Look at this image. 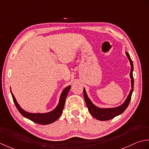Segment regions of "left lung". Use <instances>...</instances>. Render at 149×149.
<instances>
[{"instance_id": "8db88e82", "label": "left lung", "mask_w": 149, "mask_h": 149, "mask_svg": "<svg viewBox=\"0 0 149 149\" xmlns=\"http://www.w3.org/2000/svg\"><path fill=\"white\" fill-rule=\"evenodd\" d=\"M126 54L130 61V65H131V69H130V77L131 78V84H132V89L130 90L129 95L127 96V98L126 99L125 102L123 104L119 106L118 107L115 108H109V109H101L96 107L93 103L91 102L89 98L86 94V90L84 89V96L85 98V101H86V104L87 107L88 108L89 113L92 115L93 117H95L96 119L101 121H105V120H109L116 117L118 115L121 114L125 109L128 107V105L130 103V99H131L132 94L133 92V89H134V78H133L132 71H133V63L131 58H130V55L129 53L126 52Z\"/></svg>"}]
</instances>
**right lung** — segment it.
<instances>
[{
    "mask_svg": "<svg viewBox=\"0 0 149 149\" xmlns=\"http://www.w3.org/2000/svg\"><path fill=\"white\" fill-rule=\"evenodd\" d=\"M70 89L71 86H68L63 91V92L61 94V96H60L58 105H57L56 109H54L53 111L47 113H29L28 112L24 111L23 109L20 107V105L18 104L17 100H15L13 93L11 92V93L15 106H16L18 111L20 112V113L22 114L23 116L38 124L47 125V124H50L51 123L54 122V121L58 119L60 116H61L63 107H64L66 97L68 96V94Z\"/></svg>",
    "mask_w": 149,
    "mask_h": 149,
    "instance_id": "add662e5",
    "label": "right lung"
}]
</instances>
